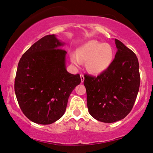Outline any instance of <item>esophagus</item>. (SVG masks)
Returning <instances> with one entry per match:
<instances>
[{"label": "esophagus", "mask_w": 153, "mask_h": 153, "mask_svg": "<svg viewBox=\"0 0 153 153\" xmlns=\"http://www.w3.org/2000/svg\"><path fill=\"white\" fill-rule=\"evenodd\" d=\"M80 77H81V82H83V81H84V76H83V74H80Z\"/></svg>", "instance_id": "1"}]
</instances>
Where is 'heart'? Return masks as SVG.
<instances>
[{"label":"heart","mask_w":153,"mask_h":153,"mask_svg":"<svg viewBox=\"0 0 153 153\" xmlns=\"http://www.w3.org/2000/svg\"><path fill=\"white\" fill-rule=\"evenodd\" d=\"M114 59V51L108 44L95 39L86 42L79 48L76 53L70 55L73 65L79 68L86 62L85 68L92 74H100L108 70Z\"/></svg>","instance_id":"1"}]
</instances>
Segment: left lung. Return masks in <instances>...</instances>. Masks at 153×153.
<instances>
[{"label":"left lung","instance_id":"8db88e82","mask_svg":"<svg viewBox=\"0 0 153 153\" xmlns=\"http://www.w3.org/2000/svg\"><path fill=\"white\" fill-rule=\"evenodd\" d=\"M117 51L111 65L99 76L85 75L89 114L103 123L122 120L131 111L140 86L136 54L115 39Z\"/></svg>","mask_w":153,"mask_h":153}]
</instances>
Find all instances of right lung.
Masks as SVG:
<instances>
[{"label": "right lung", "instance_id": "right-lung-1", "mask_svg": "<svg viewBox=\"0 0 153 153\" xmlns=\"http://www.w3.org/2000/svg\"><path fill=\"white\" fill-rule=\"evenodd\" d=\"M65 42L46 35L31 46L19 62L14 91L24 114L33 123L51 124L63 116L79 74L66 70Z\"/></svg>", "mask_w": 153, "mask_h": 153}]
</instances>
